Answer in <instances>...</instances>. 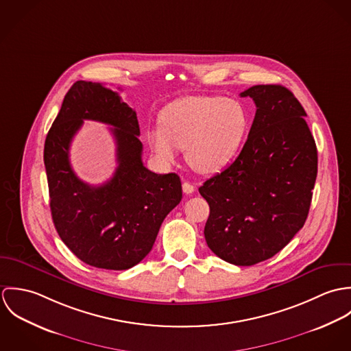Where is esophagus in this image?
Returning a JSON list of instances; mask_svg holds the SVG:
<instances>
[{
    "mask_svg": "<svg viewBox=\"0 0 351 351\" xmlns=\"http://www.w3.org/2000/svg\"><path fill=\"white\" fill-rule=\"evenodd\" d=\"M182 191H184V193L191 195V193L195 192V185L191 184V182H188V181H184V184H182Z\"/></svg>",
    "mask_w": 351,
    "mask_h": 351,
    "instance_id": "esophagus-1",
    "label": "esophagus"
}]
</instances>
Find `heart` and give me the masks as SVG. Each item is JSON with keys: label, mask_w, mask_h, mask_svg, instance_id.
Returning a JSON list of instances; mask_svg holds the SVG:
<instances>
[{"label": "heart", "mask_w": 351, "mask_h": 351, "mask_svg": "<svg viewBox=\"0 0 351 351\" xmlns=\"http://www.w3.org/2000/svg\"><path fill=\"white\" fill-rule=\"evenodd\" d=\"M160 125L146 132L155 159L173 165L178 150L201 174L226 169L242 149L250 117L242 102L221 96H188L170 102L159 117Z\"/></svg>", "instance_id": "heart-1"}]
</instances>
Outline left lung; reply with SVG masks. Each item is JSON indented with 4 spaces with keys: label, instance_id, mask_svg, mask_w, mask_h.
Instances as JSON below:
<instances>
[{
    "label": "left lung",
    "instance_id": "1",
    "mask_svg": "<svg viewBox=\"0 0 351 351\" xmlns=\"http://www.w3.org/2000/svg\"><path fill=\"white\" fill-rule=\"evenodd\" d=\"M256 112L237 159L199 188L209 204L204 235L219 258L251 266L282 250L306 220L317 150L293 93L255 85L241 93Z\"/></svg>",
    "mask_w": 351,
    "mask_h": 351
}]
</instances>
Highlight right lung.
Segmentation results:
<instances>
[{
    "mask_svg": "<svg viewBox=\"0 0 351 351\" xmlns=\"http://www.w3.org/2000/svg\"><path fill=\"white\" fill-rule=\"evenodd\" d=\"M84 119L108 123L119 165L105 184L81 182L69 165V143ZM136 112L102 84L77 81L66 93L45 143L53 226L82 262L127 270L152 249L162 221L182 199L176 173L155 174L142 162Z\"/></svg>",
    "mask_w": 351,
    "mask_h": 351,
    "instance_id": "add662e5",
    "label": "right lung"
}]
</instances>
